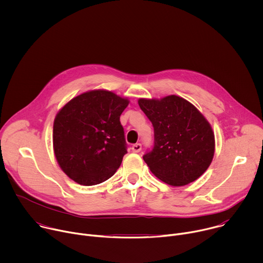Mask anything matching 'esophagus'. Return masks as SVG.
<instances>
[{
  "label": "esophagus",
  "instance_id": "1",
  "mask_svg": "<svg viewBox=\"0 0 263 263\" xmlns=\"http://www.w3.org/2000/svg\"><path fill=\"white\" fill-rule=\"evenodd\" d=\"M131 148H132V151L134 153H139L141 151V144L140 143H135V144L132 145Z\"/></svg>",
  "mask_w": 263,
  "mask_h": 263
}]
</instances>
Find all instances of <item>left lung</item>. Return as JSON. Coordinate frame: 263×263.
<instances>
[{"mask_svg": "<svg viewBox=\"0 0 263 263\" xmlns=\"http://www.w3.org/2000/svg\"><path fill=\"white\" fill-rule=\"evenodd\" d=\"M138 105L154 128V144L143 160L161 181L173 186L194 182L209 167L214 134L201 112L177 96L139 99Z\"/></svg>", "mask_w": 263, "mask_h": 263, "instance_id": "obj_1", "label": "left lung"}]
</instances>
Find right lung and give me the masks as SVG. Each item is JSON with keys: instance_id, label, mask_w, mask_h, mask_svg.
I'll list each match as a JSON object with an SVG mask.
<instances>
[{"instance_id": "obj_1", "label": "right lung", "mask_w": 263, "mask_h": 263, "mask_svg": "<svg viewBox=\"0 0 263 263\" xmlns=\"http://www.w3.org/2000/svg\"><path fill=\"white\" fill-rule=\"evenodd\" d=\"M129 101L107 90L70 100L58 112L53 145L61 170L74 182L100 184L120 167L127 143L120 117Z\"/></svg>"}]
</instances>
